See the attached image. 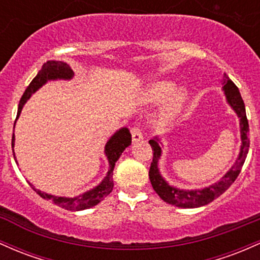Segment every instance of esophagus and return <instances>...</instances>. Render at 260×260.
Segmentation results:
<instances>
[{
    "label": "esophagus",
    "mask_w": 260,
    "mask_h": 260,
    "mask_svg": "<svg viewBox=\"0 0 260 260\" xmlns=\"http://www.w3.org/2000/svg\"><path fill=\"white\" fill-rule=\"evenodd\" d=\"M131 138H133V142L135 144V142H139L140 140H142V130L140 129L139 126H134L131 127Z\"/></svg>",
    "instance_id": "34e87169"
}]
</instances>
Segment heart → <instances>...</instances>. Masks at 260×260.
Returning <instances> with one entry per match:
<instances>
[{
    "instance_id": "obj_1",
    "label": "heart",
    "mask_w": 260,
    "mask_h": 260,
    "mask_svg": "<svg viewBox=\"0 0 260 260\" xmlns=\"http://www.w3.org/2000/svg\"><path fill=\"white\" fill-rule=\"evenodd\" d=\"M173 88L174 84L172 82L158 81V82L151 84L146 92V99L151 103H161L165 99L169 98L165 106V110H163V118L165 119H171L176 116L182 109L183 104L185 103L186 92L184 89H178L172 93L171 92L173 91Z\"/></svg>"
}]
</instances>
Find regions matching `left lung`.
I'll use <instances>...</instances> for the list:
<instances>
[{"label":"left lung","instance_id":"8db88e82","mask_svg":"<svg viewBox=\"0 0 260 260\" xmlns=\"http://www.w3.org/2000/svg\"><path fill=\"white\" fill-rule=\"evenodd\" d=\"M222 84L227 102L240 118L242 145L237 161L232 166L231 169L221 178L220 182L215 183V184L210 185L208 188L198 189V190H183V189L171 186L163 179L158 171V161L162 152L161 146H159L158 142L159 140L154 138L148 141L153 151V158L152 162H151L150 172H148L151 184H152L153 190L158 194V197L166 203L171 204V205L184 209L200 208V206L208 205L209 203H211V201L220 197L221 194H223L233 184V182L237 179L238 174L241 173V169L243 167L244 161H246L248 148H249V138H248L249 126H248L246 108H244V102L241 97V93L238 91L237 86L230 80V77L226 74L222 77Z\"/></svg>","mask_w":260,"mask_h":260}]
</instances>
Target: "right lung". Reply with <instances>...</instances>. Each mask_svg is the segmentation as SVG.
Returning a JSON list of instances; mask_svg holds the SVG:
<instances>
[{"label":"right lung","instance_id":"right-lung-1","mask_svg":"<svg viewBox=\"0 0 260 260\" xmlns=\"http://www.w3.org/2000/svg\"><path fill=\"white\" fill-rule=\"evenodd\" d=\"M74 76V71L71 70L67 63L62 62V61H48L46 63H44L43 69L40 70L39 74L33 78L30 84L27 87L25 92L23 93L22 98H20L19 106H18V113H17V118H18L20 112H22V108L24 106V103L27 102V99L30 98V95L34 92H37L44 83H46V81L49 80H70ZM17 120V119H16ZM16 124V121H14ZM131 144V134L129 129L126 127H122L119 131H116L114 135L108 140L106 145V154L108 162H109V171H108L107 177L102 180V183L99 185L93 188L92 190L86 191V193L78 195L75 198H63V197H54V195L46 194L44 191L38 190V189H33L37 191V194H39L43 199L50 200L52 204L60 206V208L71 210V211H78V210H84L89 209L92 206H95L97 204L101 203L107 195L112 193L113 186V169L116 161L119 159V157L121 156L122 151ZM14 134L12 136V151H13V157L14 161H16V154H14ZM17 162V161H16Z\"/></svg>","mask_w":260,"mask_h":260}]
</instances>
